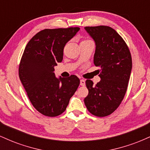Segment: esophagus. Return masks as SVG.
Returning <instances> with one entry per match:
<instances>
[{
    "mask_svg": "<svg viewBox=\"0 0 150 150\" xmlns=\"http://www.w3.org/2000/svg\"><path fill=\"white\" fill-rule=\"evenodd\" d=\"M85 80H83V79L80 80V85L81 86H85Z\"/></svg>",
    "mask_w": 150,
    "mask_h": 150,
    "instance_id": "obj_1",
    "label": "esophagus"
}]
</instances>
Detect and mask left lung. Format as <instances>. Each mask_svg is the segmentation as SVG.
Returning <instances> with one entry per match:
<instances>
[{
  "instance_id": "obj_1",
  "label": "left lung",
  "mask_w": 150,
  "mask_h": 150,
  "mask_svg": "<svg viewBox=\"0 0 150 150\" xmlns=\"http://www.w3.org/2000/svg\"><path fill=\"white\" fill-rule=\"evenodd\" d=\"M85 30L94 39L96 49L94 63L101 80L93 85L90 80L85 83L89 93L84 101L94 116L111 114L124 98L132 70L130 50L123 38L108 26L86 27Z\"/></svg>"
}]
</instances>
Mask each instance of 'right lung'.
<instances>
[{
  "instance_id": "1",
  "label": "right lung",
  "mask_w": 150,
  "mask_h": 150,
  "mask_svg": "<svg viewBox=\"0 0 150 150\" xmlns=\"http://www.w3.org/2000/svg\"><path fill=\"white\" fill-rule=\"evenodd\" d=\"M79 30V27L42 30L24 51L19 77L32 104L44 116L55 117L64 112L80 85L76 75L58 78L54 73V67L63 61L65 44Z\"/></svg>"
}]
</instances>
